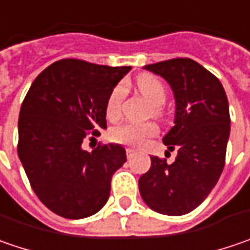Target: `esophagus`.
<instances>
[{
  "label": "esophagus",
  "instance_id": "obj_1",
  "mask_svg": "<svg viewBox=\"0 0 250 250\" xmlns=\"http://www.w3.org/2000/svg\"><path fill=\"white\" fill-rule=\"evenodd\" d=\"M125 154H127V158H128V159H131V158L136 155V151L131 149V148H127V149H125Z\"/></svg>",
  "mask_w": 250,
  "mask_h": 250
}]
</instances>
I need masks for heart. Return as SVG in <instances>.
<instances>
[{
	"instance_id": "heart-1",
	"label": "heart",
	"mask_w": 250,
	"mask_h": 250,
	"mask_svg": "<svg viewBox=\"0 0 250 250\" xmlns=\"http://www.w3.org/2000/svg\"><path fill=\"white\" fill-rule=\"evenodd\" d=\"M137 88L140 93L152 104V112L161 113V107L167 99V89L159 78L151 74H143L137 78ZM125 96V88L123 83L116 85L106 102V116L109 120H116L122 112V102ZM157 134V125L152 123H123L110 130V138L130 146H140L149 137Z\"/></svg>"
}]
</instances>
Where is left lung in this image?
I'll return each mask as SVG.
<instances>
[{"mask_svg": "<svg viewBox=\"0 0 250 250\" xmlns=\"http://www.w3.org/2000/svg\"><path fill=\"white\" fill-rule=\"evenodd\" d=\"M144 68L173 91L175 125L162 141L178 155L172 164L151 157V168L138 180L140 194L154 211L183 215L206 200L221 176L231 130L228 99L220 80L191 59Z\"/></svg>", "mask_w": 250, "mask_h": 250, "instance_id": "8db88e82", "label": "left lung"}]
</instances>
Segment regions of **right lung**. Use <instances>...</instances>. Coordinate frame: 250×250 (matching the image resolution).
Masks as SVG:
<instances>
[{"label": "right lung", "instance_id": "right-lung-1", "mask_svg": "<svg viewBox=\"0 0 250 250\" xmlns=\"http://www.w3.org/2000/svg\"><path fill=\"white\" fill-rule=\"evenodd\" d=\"M130 70L56 61L39 74L23 99L18 155L40 201L64 218L99 211L109 199L113 173L127 159L120 144L88 152L82 143L106 128L107 98Z\"/></svg>", "mask_w": 250, "mask_h": 250}]
</instances>
